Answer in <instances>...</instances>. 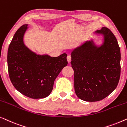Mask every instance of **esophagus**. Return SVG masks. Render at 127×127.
<instances>
[{"label": "esophagus", "instance_id": "34e87169", "mask_svg": "<svg viewBox=\"0 0 127 127\" xmlns=\"http://www.w3.org/2000/svg\"><path fill=\"white\" fill-rule=\"evenodd\" d=\"M71 60H72V57H71V56L70 55H67V62H70L71 61Z\"/></svg>", "mask_w": 127, "mask_h": 127}]
</instances>
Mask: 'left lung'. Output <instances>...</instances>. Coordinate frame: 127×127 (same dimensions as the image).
<instances>
[{
    "label": "left lung",
    "instance_id": "left-lung-1",
    "mask_svg": "<svg viewBox=\"0 0 127 127\" xmlns=\"http://www.w3.org/2000/svg\"><path fill=\"white\" fill-rule=\"evenodd\" d=\"M96 33L104 35L101 46L97 47L93 40L86 41L71 53L76 94L87 102L99 101L110 95L120 77V49L115 36L106 27Z\"/></svg>",
    "mask_w": 127,
    "mask_h": 127
}]
</instances>
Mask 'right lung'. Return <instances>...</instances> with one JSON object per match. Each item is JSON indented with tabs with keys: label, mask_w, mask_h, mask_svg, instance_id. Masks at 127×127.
<instances>
[{
	"label": "right lung",
	"mask_w": 127,
	"mask_h": 127,
	"mask_svg": "<svg viewBox=\"0 0 127 127\" xmlns=\"http://www.w3.org/2000/svg\"><path fill=\"white\" fill-rule=\"evenodd\" d=\"M28 25L21 26L13 36L7 53L10 79L17 91L33 99L48 96L59 73L67 65V54L57 57L39 55L24 44V35Z\"/></svg>",
	"instance_id": "add662e5"
}]
</instances>
